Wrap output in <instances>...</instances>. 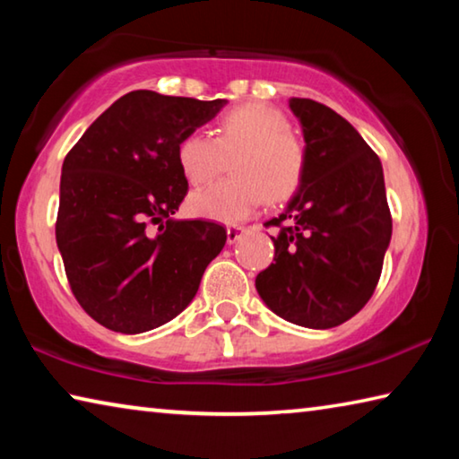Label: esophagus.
I'll use <instances>...</instances> for the list:
<instances>
[{
	"mask_svg": "<svg viewBox=\"0 0 459 459\" xmlns=\"http://www.w3.org/2000/svg\"><path fill=\"white\" fill-rule=\"evenodd\" d=\"M245 227H229L227 229V240H229V245H235L237 240L245 235Z\"/></svg>",
	"mask_w": 459,
	"mask_h": 459,
	"instance_id": "34e87169",
	"label": "esophagus"
}]
</instances>
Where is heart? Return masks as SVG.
Wrapping results in <instances>:
<instances>
[{
	"instance_id": "heart-1",
	"label": "heart",
	"mask_w": 459,
	"mask_h": 459,
	"mask_svg": "<svg viewBox=\"0 0 459 459\" xmlns=\"http://www.w3.org/2000/svg\"><path fill=\"white\" fill-rule=\"evenodd\" d=\"M229 180L190 196V211L200 219L232 224L247 221L265 200L281 202L298 190L306 155L290 134V121L275 107L247 103L219 121L216 137L186 135L178 145V166L192 186L214 180L232 158Z\"/></svg>"
}]
</instances>
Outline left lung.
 <instances>
[{"mask_svg":"<svg viewBox=\"0 0 459 459\" xmlns=\"http://www.w3.org/2000/svg\"><path fill=\"white\" fill-rule=\"evenodd\" d=\"M304 134V176L277 227L273 263L255 279L271 312L328 330L375 293L391 243L383 164L351 123L312 99H290Z\"/></svg>","mask_w":459,"mask_h":459,"instance_id":"obj_1","label":"left lung"}]
</instances>
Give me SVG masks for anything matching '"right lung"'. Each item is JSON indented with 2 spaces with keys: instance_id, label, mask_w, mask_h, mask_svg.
<instances>
[{
  "instance_id": "add662e5",
  "label": "right lung",
  "mask_w": 459,
  "mask_h": 459,
  "mask_svg": "<svg viewBox=\"0 0 459 459\" xmlns=\"http://www.w3.org/2000/svg\"><path fill=\"white\" fill-rule=\"evenodd\" d=\"M224 105L131 91L65 158L56 245L74 298L105 328L142 333L174 320L227 243L221 224L174 219L188 192L178 145Z\"/></svg>"
}]
</instances>
